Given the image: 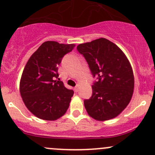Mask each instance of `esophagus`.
I'll return each mask as SVG.
<instances>
[{
  "instance_id": "34e87169",
  "label": "esophagus",
  "mask_w": 155,
  "mask_h": 155,
  "mask_svg": "<svg viewBox=\"0 0 155 155\" xmlns=\"http://www.w3.org/2000/svg\"><path fill=\"white\" fill-rule=\"evenodd\" d=\"M74 92H78V91H79V86H78V85H77V86L74 87Z\"/></svg>"
}]
</instances>
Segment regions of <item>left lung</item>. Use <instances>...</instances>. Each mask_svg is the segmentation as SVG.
<instances>
[{
	"label": "left lung",
	"mask_w": 155,
	"mask_h": 155,
	"mask_svg": "<svg viewBox=\"0 0 155 155\" xmlns=\"http://www.w3.org/2000/svg\"><path fill=\"white\" fill-rule=\"evenodd\" d=\"M88 64L94 77L92 96L84 100L92 118L105 121L119 115L131 99L134 76L128 58L117 45L106 38H99L77 46Z\"/></svg>",
	"instance_id": "1"
}]
</instances>
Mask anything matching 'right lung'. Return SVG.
Segmentation results:
<instances>
[{"mask_svg": "<svg viewBox=\"0 0 155 155\" xmlns=\"http://www.w3.org/2000/svg\"><path fill=\"white\" fill-rule=\"evenodd\" d=\"M74 44L45 41L30 56L19 83L21 96L35 116L54 121L66 113L73 91L59 79L58 67L63 56L72 51Z\"/></svg>", "mask_w": 155, "mask_h": 155, "instance_id": "1", "label": "right lung"}]
</instances>
